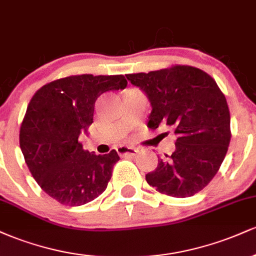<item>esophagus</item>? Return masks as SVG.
Listing matches in <instances>:
<instances>
[{
    "label": "esophagus",
    "mask_w": 256,
    "mask_h": 256,
    "mask_svg": "<svg viewBox=\"0 0 256 256\" xmlns=\"http://www.w3.org/2000/svg\"><path fill=\"white\" fill-rule=\"evenodd\" d=\"M116 152L120 156H136L138 150L128 146H120L116 148Z\"/></svg>",
    "instance_id": "esophagus-1"
}]
</instances>
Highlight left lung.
Wrapping results in <instances>:
<instances>
[{
	"mask_svg": "<svg viewBox=\"0 0 256 256\" xmlns=\"http://www.w3.org/2000/svg\"><path fill=\"white\" fill-rule=\"evenodd\" d=\"M126 78L150 102L148 128L167 126L177 134L172 155L158 158L155 171L146 174L148 184L173 198L201 192L219 171L231 140L230 112L216 80L185 64Z\"/></svg>",
	"mask_w": 256,
	"mask_h": 256,
	"instance_id": "8db88e82",
	"label": "left lung"
}]
</instances>
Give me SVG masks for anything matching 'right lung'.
Wrapping results in <instances>:
<instances>
[{
  "label": "right lung",
  "instance_id": "obj_1",
  "mask_svg": "<svg viewBox=\"0 0 256 256\" xmlns=\"http://www.w3.org/2000/svg\"><path fill=\"white\" fill-rule=\"evenodd\" d=\"M126 85L122 74L71 76L43 85L31 98L20 148L34 180L61 204H85L107 188L118 152H89L78 138L92 124L96 100Z\"/></svg>",
  "mask_w": 256,
  "mask_h": 256
}]
</instances>
